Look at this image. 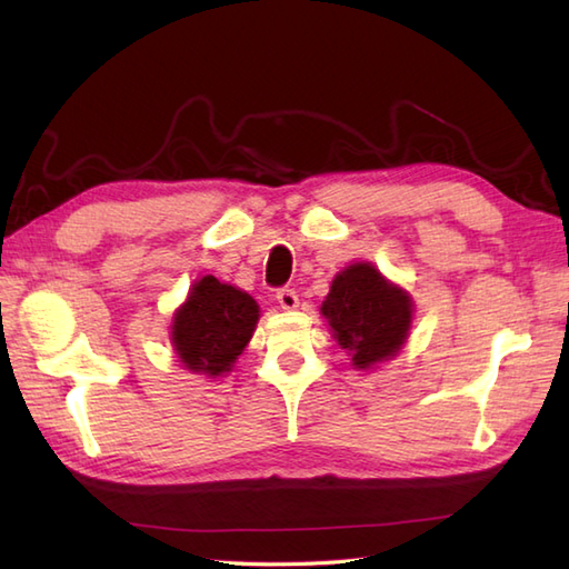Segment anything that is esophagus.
I'll list each match as a JSON object with an SVG mask.
<instances>
[{
  "label": "esophagus",
  "mask_w": 569,
  "mask_h": 569,
  "mask_svg": "<svg viewBox=\"0 0 569 569\" xmlns=\"http://www.w3.org/2000/svg\"><path fill=\"white\" fill-rule=\"evenodd\" d=\"M278 303H281L283 310H296L298 308V293L293 291V288H278Z\"/></svg>",
  "instance_id": "34e87169"
}]
</instances>
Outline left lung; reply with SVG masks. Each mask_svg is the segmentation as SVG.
Returning a JSON list of instances; mask_svg holds the SVG:
<instances>
[{
	"label": "left lung",
	"mask_w": 569,
	"mask_h": 569,
	"mask_svg": "<svg viewBox=\"0 0 569 569\" xmlns=\"http://www.w3.org/2000/svg\"><path fill=\"white\" fill-rule=\"evenodd\" d=\"M322 316L337 345L352 352L355 367L369 369L401 349L413 308L401 288L386 281L371 263H355L332 281Z\"/></svg>",
	"instance_id": "left-lung-1"
}]
</instances>
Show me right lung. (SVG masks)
Returning <instances> with one entry per match:
<instances>
[{"label": "right lung", "instance_id": "add662e5", "mask_svg": "<svg viewBox=\"0 0 569 569\" xmlns=\"http://www.w3.org/2000/svg\"><path fill=\"white\" fill-rule=\"evenodd\" d=\"M259 306L249 293L202 276L173 318V347L190 371H229L257 328Z\"/></svg>", "mask_w": 569, "mask_h": 569}]
</instances>
